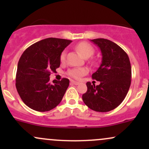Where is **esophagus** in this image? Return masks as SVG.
Wrapping results in <instances>:
<instances>
[{"mask_svg": "<svg viewBox=\"0 0 149 149\" xmlns=\"http://www.w3.org/2000/svg\"><path fill=\"white\" fill-rule=\"evenodd\" d=\"M71 84H73V85H79L80 84V83L79 82H77V81H75V80H71Z\"/></svg>", "mask_w": 149, "mask_h": 149, "instance_id": "esophagus-1", "label": "esophagus"}]
</instances>
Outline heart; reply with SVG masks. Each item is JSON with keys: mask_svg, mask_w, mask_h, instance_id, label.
<instances>
[{"mask_svg": "<svg viewBox=\"0 0 149 149\" xmlns=\"http://www.w3.org/2000/svg\"><path fill=\"white\" fill-rule=\"evenodd\" d=\"M76 48L83 55V57L86 58V59L92 57L95 52V49L92 47V46L86 42H79L78 45H76ZM65 58H66V51L64 50L60 54L61 61H64ZM87 73H88V69L86 68L81 67L70 69L68 71L67 74L71 78L79 79L82 76L87 74Z\"/></svg>", "mask_w": 149, "mask_h": 149, "instance_id": "heart-1", "label": "heart"}]
</instances>
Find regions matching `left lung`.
<instances>
[{
    "label": "left lung",
    "mask_w": 149,
    "mask_h": 149,
    "mask_svg": "<svg viewBox=\"0 0 149 149\" xmlns=\"http://www.w3.org/2000/svg\"><path fill=\"white\" fill-rule=\"evenodd\" d=\"M100 47L102 63L92 79L100 82L95 86L86 83L88 91L82 98L85 105L97 112H108L116 109L125 98L131 84L130 61L125 51L115 42L104 38L91 40Z\"/></svg>",
    "instance_id": "obj_1"
}]
</instances>
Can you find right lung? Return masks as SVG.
Masks as SVG:
<instances>
[{
  "instance_id": "1",
  "label": "right lung",
  "mask_w": 149,
  "mask_h": 149,
  "mask_svg": "<svg viewBox=\"0 0 149 149\" xmlns=\"http://www.w3.org/2000/svg\"><path fill=\"white\" fill-rule=\"evenodd\" d=\"M72 40L48 38L36 42L22 54L17 65L16 88L27 107L40 112L48 111L61 102L69 80L49 82L51 73L60 66V54Z\"/></svg>"
}]
</instances>
